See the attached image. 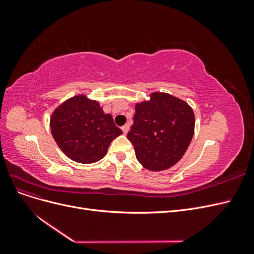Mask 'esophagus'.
<instances>
[{"mask_svg":"<svg viewBox=\"0 0 254 254\" xmlns=\"http://www.w3.org/2000/svg\"><path fill=\"white\" fill-rule=\"evenodd\" d=\"M122 130H123V132H124V134H126L129 131V126L128 125H124V126L122 127Z\"/></svg>","mask_w":254,"mask_h":254,"instance_id":"esophagus-1","label":"esophagus"}]
</instances>
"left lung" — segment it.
<instances>
[{"mask_svg": "<svg viewBox=\"0 0 254 254\" xmlns=\"http://www.w3.org/2000/svg\"><path fill=\"white\" fill-rule=\"evenodd\" d=\"M190 107L166 93H152L150 101L135 105L133 125L127 133L137 161L149 171L160 172L183 157L194 134Z\"/></svg>", "mask_w": 254, "mask_h": 254, "instance_id": "obj_1", "label": "left lung"}]
</instances>
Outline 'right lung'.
Masks as SVG:
<instances>
[{"label":"right lung","mask_w":254,"mask_h":254,"mask_svg":"<svg viewBox=\"0 0 254 254\" xmlns=\"http://www.w3.org/2000/svg\"><path fill=\"white\" fill-rule=\"evenodd\" d=\"M51 132L68 158L83 164L101 160L112 140L123 133L111 115L84 95L70 98L54 111Z\"/></svg>","instance_id":"obj_1"}]
</instances>
